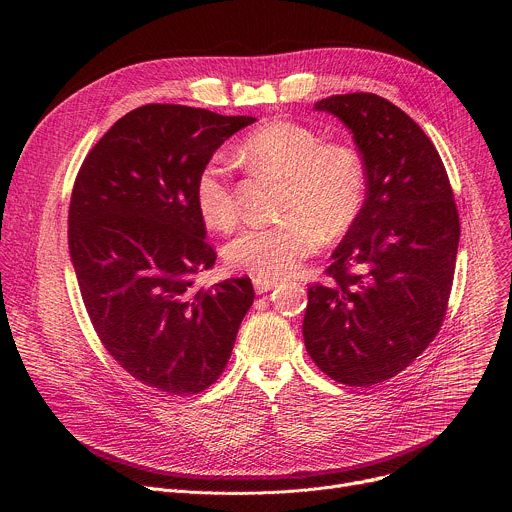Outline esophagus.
Segmentation results:
<instances>
[{"label": "esophagus", "instance_id": "1", "mask_svg": "<svg viewBox=\"0 0 512 512\" xmlns=\"http://www.w3.org/2000/svg\"><path fill=\"white\" fill-rule=\"evenodd\" d=\"M253 285H255L257 294H267V291H271L273 287H277V281H275V279H267V277H255V279H253Z\"/></svg>", "mask_w": 512, "mask_h": 512}]
</instances>
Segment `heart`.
<instances>
[{"label": "heart", "mask_w": 512, "mask_h": 512, "mask_svg": "<svg viewBox=\"0 0 512 512\" xmlns=\"http://www.w3.org/2000/svg\"><path fill=\"white\" fill-rule=\"evenodd\" d=\"M251 168L283 178L281 221L243 229L227 247L225 259L253 277L294 273L312 257L324 235H344L367 200V164L348 141H324L304 123L277 119L251 131L239 148ZM194 204L212 231H229L239 218L231 168L208 160L194 180Z\"/></svg>", "instance_id": "1"}]
</instances>
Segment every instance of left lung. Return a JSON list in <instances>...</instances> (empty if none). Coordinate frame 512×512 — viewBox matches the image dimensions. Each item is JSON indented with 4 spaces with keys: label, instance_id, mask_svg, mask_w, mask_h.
<instances>
[{
    "label": "left lung",
    "instance_id": "8db88e82",
    "mask_svg": "<svg viewBox=\"0 0 512 512\" xmlns=\"http://www.w3.org/2000/svg\"><path fill=\"white\" fill-rule=\"evenodd\" d=\"M342 119L367 164V200L310 283L304 342L336 383L371 387L429 346L446 318L460 216L444 162L423 129L373 93L316 105Z\"/></svg>",
    "mask_w": 512,
    "mask_h": 512
}]
</instances>
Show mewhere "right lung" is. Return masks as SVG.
I'll return each mask as SVG.
<instances>
[{"mask_svg":"<svg viewBox=\"0 0 512 512\" xmlns=\"http://www.w3.org/2000/svg\"><path fill=\"white\" fill-rule=\"evenodd\" d=\"M253 121L137 107L93 145L72 186L68 249L87 314L123 371L154 391L208 389L255 300L249 277L196 287L216 251L194 204L198 170Z\"/></svg>","mask_w":512,"mask_h":512,"instance_id":"1","label":"right lung"}]
</instances>
